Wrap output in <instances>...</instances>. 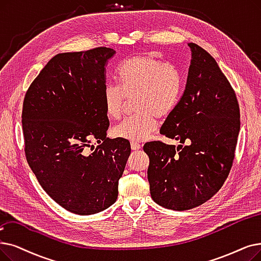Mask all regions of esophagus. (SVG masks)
Here are the masks:
<instances>
[{
	"mask_svg": "<svg viewBox=\"0 0 261 261\" xmlns=\"http://www.w3.org/2000/svg\"><path fill=\"white\" fill-rule=\"evenodd\" d=\"M131 149L132 150H139L141 149V144L137 142H131Z\"/></svg>",
	"mask_w": 261,
	"mask_h": 261,
	"instance_id": "34e87169",
	"label": "esophagus"
}]
</instances>
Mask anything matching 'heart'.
Masks as SVG:
<instances>
[{
	"label": "heart",
	"instance_id": "heart-1",
	"mask_svg": "<svg viewBox=\"0 0 261 261\" xmlns=\"http://www.w3.org/2000/svg\"><path fill=\"white\" fill-rule=\"evenodd\" d=\"M118 85L108 83L102 93L106 114L120 118L127 98L134 96L137 111L112 129L117 139L144 141L158 127L156 117L168 116L182 94V76L178 68L154 53H143L122 62L117 69Z\"/></svg>",
	"mask_w": 261,
	"mask_h": 261
}]
</instances>
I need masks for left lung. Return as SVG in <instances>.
Masks as SVG:
<instances>
[{
	"instance_id": "left-lung-1",
	"label": "left lung",
	"mask_w": 261,
	"mask_h": 261,
	"mask_svg": "<svg viewBox=\"0 0 261 261\" xmlns=\"http://www.w3.org/2000/svg\"><path fill=\"white\" fill-rule=\"evenodd\" d=\"M186 89L160 133L186 146L144 145L150 195L164 208L184 211L209 200L227 179L240 131L239 103L227 77L196 43Z\"/></svg>"
}]
</instances>
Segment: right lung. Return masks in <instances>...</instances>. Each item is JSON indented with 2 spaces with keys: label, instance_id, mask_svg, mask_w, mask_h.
<instances>
[{
  "label": "right lung",
  "instance_id": "right-lung-1",
  "mask_svg": "<svg viewBox=\"0 0 261 261\" xmlns=\"http://www.w3.org/2000/svg\"><path fill=\"white\" fill-rule=\"evenodd\" d=\"M115 53L99 47L55 55L23 101L27 161L47 194L75 214L98 213L116 201L131 152L129 141L107 138L102 93Z\"/></svg>",
  "mask_w": 261,
  "mask_h": 261
}]
</instances>
